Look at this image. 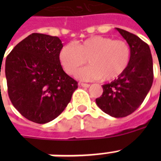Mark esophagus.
Masks as SVG:
<instances>
[{"instance_id": "esophagus-1", "label": "esophagus", "mask_w": 161, "mask_h": 161, "mask_svg": "<svg viewBox=\"0 0 161 161\" xmlns=\"http://www.w3.org/2000/svg\"><path fill=\"white\" fill-rule=\"evenodd\" d=\"M79 85L82 86V87H83V88H88V87H89V86H90V84H88V83H79Z\"/></svg>"}]
</instances>
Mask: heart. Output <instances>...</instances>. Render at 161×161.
Returning a JSON list of instances; mask_svg holds the SVG:
<instances>
[{"instance_id": "heart-1", "label": "heart", "mask_w": 161, "mask_h": 161, "mask_svg": "<svg viewBox=\"0 0 161 161\" xmlns=\"http://www.w3.org/2000/svg\"><path fill=\"white\" fill-rule=\"evenodd\" d=\"M131 58L130 45L124 40L93 36L73 45L61 47L58 59L66 73L74 75L86 62L91 64L77 73L81 80L110 81L122 74Z\"/></svg>"}]
</instances>
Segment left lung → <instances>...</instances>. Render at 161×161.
Instances as JSON below:
<instances>
[{
	"label": "left lung",
	"mask_w": 161,
	"mask_h": 161,
	"mask_svg": "<svg viewBox=\"0 0 161 161\" xmlns=\"http://www.w3.org/2000/svg\"><path fill=\"white\" fill-rule=\"evenodd\" d=\"M131 49L126 70L117 79L103 84V94L96 98L101 110L114 118H123L141 105L153 83V60L150 47L133 33L115 28Z\"/></svg>",
	"instance_id": "1"
}]
</instances>
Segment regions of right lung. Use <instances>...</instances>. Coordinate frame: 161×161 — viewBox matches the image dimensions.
I'll return each mask as SVG.
<instances>
[{"mask_svg":"<svg viewBox=\"0 0 161 161\" xmlns=\"http://www.w3.org/2000/svg\"><path fill=\"white\" fill-rule=\"evenodd\" d=\"M63 43L58 36L32 33L20 42L6 59L8 95L22 116L37 124L61 114L78 83L63 71L58 59Z\"/></svg>","mask_w":161,"mask_h":161,"instance_id":"obj_1","label":"right lung"}]
</instances>
